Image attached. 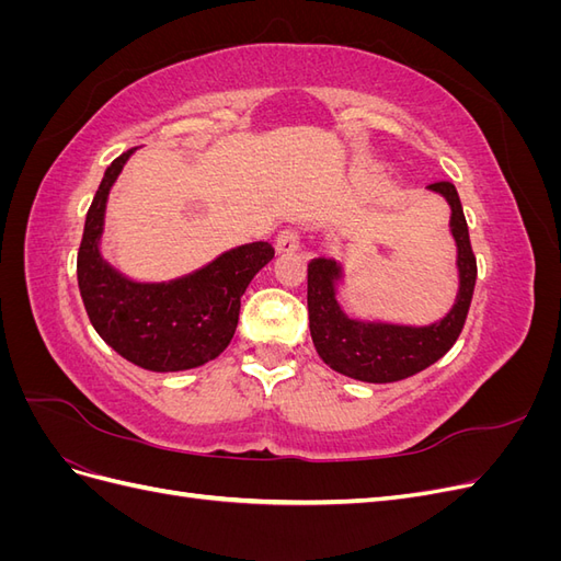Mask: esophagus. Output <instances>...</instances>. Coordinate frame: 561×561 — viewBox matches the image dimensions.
<instances>
[{
    "label": "esophagus",
    "instance_id": "34e87169",
    "mask_svg": "<svg viewBox=\"0 0 561 561\" xmlns=\"http://www.w3.org/2000/svg\"><path fill=\"white\" fill-rule=\"evenodd\" d=\"M299 250V233L293 229H285L276 236V252L278 254H293Z\"/></svg>",
    "mask_w": 561,
    "mask_h": 561
}]
</instances>
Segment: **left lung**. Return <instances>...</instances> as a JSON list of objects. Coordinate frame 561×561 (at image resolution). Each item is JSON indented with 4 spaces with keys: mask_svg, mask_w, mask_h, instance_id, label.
Instances as JSON below:
<instances>
[{
    "mask_svg": "<svg viewBox=\"0 0 561 561\" xmlns=\"http://www.w3.org/2000/svg\"><path fill=\"white\" fill-rule=\"evenodd\" d=\"M433 194L449 203V231L456 243L458 293L445 318L431 325L367 320L348 316L339 304V285H344V266L332 257L309 262V328L322 363L351 379L390 383L431 367L456 344L470 309L478 280V262L470 248L461 198L451 182L428 184Z\"/></svg>",
    "mask_w": 561,
    "mask_h": 561,
    "instance_id": "1",
    "label": "left lung"
}]
</instances>
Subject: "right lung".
<instances>
[{"instance_id":"1","label":"right lung","mask_w":561,"mask_h":561,"mask_svg":"<svg viewBox=\"0 0 561 561\" xmlns=\"http://www.w3.org/2000/svg\"><path fill=\"white\" fill-rule=\"evenodd\" d=\"M135 149L114 159L83 225L77 280L91 325L122 358L149 371H182L215 360L239 325L250 280L274 260V248L254 241L217 254L192 274L171 280H133L100 250L107 198Z\"/></svg>"}]
</instances>
